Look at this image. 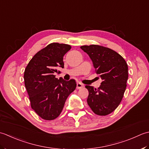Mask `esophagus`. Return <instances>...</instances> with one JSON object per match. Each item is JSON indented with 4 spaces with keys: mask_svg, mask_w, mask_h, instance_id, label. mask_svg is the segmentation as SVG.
Listing matches in <instances>:
<instances>
[{
    "mask_svg": "<svg viewBox=\"0 0 149 149\" xmlns=\"http://www.w3.org/2000/svg\"><path fill=\"white\" fill-rule=\"evenodd\" d=\"M83 87H84V85H83L82 84H81V83H80V82L77 83V89H81V88H82Z\"/></svg>",
    "mask_w": 149,
    "mask_h": 149,
    "instance_id": "obj_1",
    "label": "esophagus"
}]
</instances>
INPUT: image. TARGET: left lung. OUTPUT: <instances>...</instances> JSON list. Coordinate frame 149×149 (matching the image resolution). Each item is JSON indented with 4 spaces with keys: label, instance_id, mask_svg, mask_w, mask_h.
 <instances>
[{
    "label": "left lung",
    "instance_id": "8db88e82",
    "mask_svg": "<svg viewBox=\"0 0 149 149\" xmlns=\"http://www.w3.org/2000/svg\"><path fill=\"white\" fill-rule=\"evenodd\" d=\"M80 48L92 60L96 73L102 79L100 87L86 86L87 104L99 116H107L116 109L122 100L128 79V65L120 54L98 45H83Z\"/></svg>",
    "mask_w": 149,
    "mask_h": 149
}]
</instances>
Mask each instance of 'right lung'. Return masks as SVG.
<instances>
[{
	"instance_id": "obj_1",
	"label": "right lung",
	"mask_w": 149,
	"mask_h": 149,
	"mask_svg": "<svg viewBox=\"0 0 149 149\" xmlns=\"http://www.w3.org/2000/svg\"><path fill=\"white\" fill-rule=\"evenodd\" d=\"M68 44L51 43L36 53L24 71V84L31 107L45 120L59 116L67 98L74 91V80H63L54 75L58 68H63V57L71 49Z\"/></svg>"
}]
</instances>
